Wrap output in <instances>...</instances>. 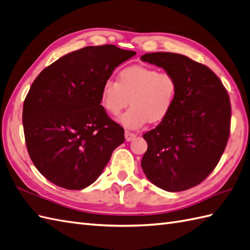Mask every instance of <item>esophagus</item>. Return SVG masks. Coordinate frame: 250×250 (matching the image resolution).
Instances as JSON below:
<instances>
[{
  "label": "esophagus",
  "mask_w": 250,
  "mask_h": 250,
  "mask_svg": "<svg viewBox=\"0 0 250 250\" xmlns=\"http://www.w3.org/2000/svg\"><path fill=\"white\" fill-rule=\"evenodd\" d=\"M136 137H137V135H136V134H134V132L128 131V130H126V131H125V139H126V141H131V140H134Z\"/></svg>",
  "instance_id": "1"
}]
</instances>
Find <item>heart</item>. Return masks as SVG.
I'll return each instance as SVG.
<instances>
[{
  "instance_id": "obj_1",
  "label": "heart",
  "mask_w": 250,
  "mask_h": 250,
  "mask_svg": "<svg viewBox=\"0 0 250 250\" xmlns=\"http://www.w3.org/2000/svg\"><path fill=\"white\" fill-rule=\"evenodd\" d=\"M177 82L173 75L143 65L122 69L116 81L109 79L101 91V104L107 113L122 114L120 123L125 128L138 129L146 123L157 124L167 119L174 106Z\"/></svg>"
}]
</instances>
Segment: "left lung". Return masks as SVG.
I'll list each match as a JSON object with an SVG mask.
<instances>
[{"instance_id":"1","label":"left lung","mask_w":250,"mask_h":250,"mask_svg":"<svg viewBox=\"0 0 250 250\" xmlns=\"http://www.w3.org/2000/svg\"><path fill=\"white\" fill-rule=\"evenodd\" d=\"M141 60L164 68L177 82L170 114L143 135L147 142L143 172L164 190L189 189L212 173L227 146L231 123L228 92L214 71L185 55L155 52Z\"/></svg>"}]
</instances>
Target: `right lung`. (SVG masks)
<instances>
[{
    "instance_id": "1",
    "label": "right lung",
    "mask_w": 250,
    "mask_h": 250,
    "mask_svg": "<svg viewBox=\"0 0 250 250\" xmlns=\"http://www.w3.org/2000/svg\"><path fill=\"white\" fill-rule=\"evenodd\" d=\"M136 54L113 45L88 46L64 55L36 77L24 99L26 148L37 170L70 190L91 185L124 128L101 104L102 86L115 67Z\"/></svg>"
}]
</instances>
